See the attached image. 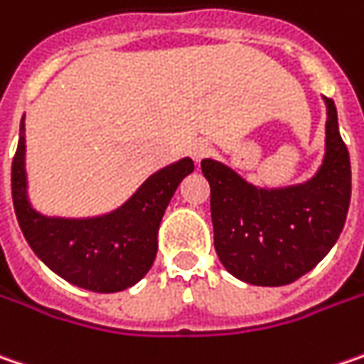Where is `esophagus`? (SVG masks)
<instances>
[{
  "label": "esophagus",
  "mask_w": 364,
  "mask_h": 364,
  "mask_svg": "<svg viewBox=\"0 0 364 364\" xmlns=\"http://www.w3.org/2000/svg\"><path fill=\"white\" fill-rule=\"evenodd\" d=\"M213 154V145L209 141H194L191 145V155L194 161H200L205 157H209Z\"/></svg>",
  "instance_id": "obj_1"
}]
</instances>
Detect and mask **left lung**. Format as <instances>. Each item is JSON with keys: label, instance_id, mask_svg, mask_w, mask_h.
I'll return each mask as SVG.
<instances>
[{"label": "left lung", "instance_id": "1", "mask_svg": "<svg viewBox=\"0 0 364 364\" xmlns=\"http://www.w3.org/2000/svg\"><path fill=\"white\" fill-rule=\"evenodd\" d=\"M326 159L307 184L260 191L213 159L200 161L210 186L215 250L233 277L281 287L316 268L342 233L350 205V155L326 100Z\"/></svg>", "mask_w": 364, "mask_h": 364}]
</instances>
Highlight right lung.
Listing matches in <instances>:
<instances>
[{
	"instance_id": "right-lung-1",
	"label": "right lung",
	"mask_w": 364,
	"mask_h": 364,
	"mask_svg": "<svg viewBox=\"0 0 364 364\" xmlns=\"http://www.w3.org/2000/svg\"><path fill=\"white\" fill-rule=\"evenodd\" d=\"M24 119L11 159V198L20 229L43 262L67 282L94 293L133 287L151 268L157 229L178 184L194 170L180 159L154 173L119 210L96 219H48L30 207L24 172Z\"/></svg>"
}]
</instances>
